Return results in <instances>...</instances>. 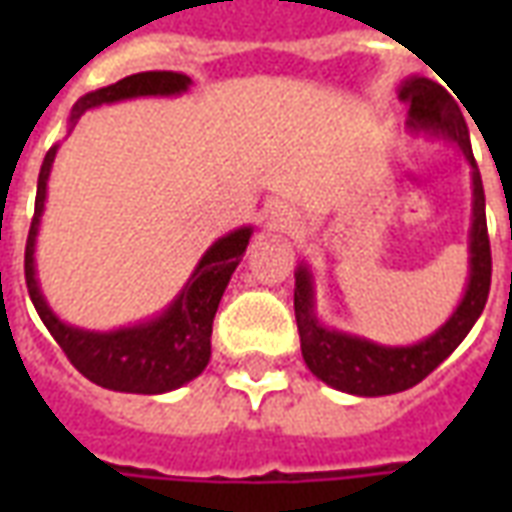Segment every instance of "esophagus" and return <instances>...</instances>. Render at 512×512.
I'll list each match as a JSON object with an SVG mask.
<instances>
[{
  "instance_id": "34e87169",
  "label": "esophagus",
  "mask_w": 512,
  "mask_h": 512,
  "mask_svg": "<svg viewBox=\"0 0 512 512\" xmlns=\"http://www.w3.org/2000/svg\"><path fill=\"white\" fill-rule=\"evenodd\" d=\"M274 216H277V222L282 230H290V227H293V224H290V216H285V213H274Z\"/></svg>"
}]
</instances>
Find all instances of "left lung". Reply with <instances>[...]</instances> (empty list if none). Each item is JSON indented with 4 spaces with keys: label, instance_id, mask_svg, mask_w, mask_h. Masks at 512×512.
Here are the masks:
<instances>
[{
    "label": "left lung",
    "instance_id": "8db88e82",
    "mask_svg": "<svg viewBox=\"0 0 512 512\" xmlns=\"http://www.w3.org/2000/svg\"><path fill=\"white\" fill-rule=\"evenodd\" d=\"M400 101L408 104V131L428 134L455 142L463 158L472 167V230H469V282L463 299L452 310L439 329L414 345H381L359 337V334L329 329L315 315V285L307 263L296 268V290H293V310L299 323L301 356L312 370V376L340 392L359 397L395 395L411 389L422 378L430 376L447 356L461 345L469 334L491 290V244L485 227V191L480 169L474 164L469 128L441 84L425 76H408L397 87Z\"/></svg>",
    "mask_w": 512,
    "mask_h": 512
}]
</instances>
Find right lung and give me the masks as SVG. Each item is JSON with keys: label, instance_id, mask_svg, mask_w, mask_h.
I'll list each match as a JSON object with an SVG mask.
<instances>
[{"label": "right lung", "instance_id": "right-lung-1", "mask_svg": "<svg viewBox=\"0 0 512 512\" xmlns=\"http://www.w3.org/2000/svg\"><path fill=\"white\" fill-rule=\"evenodd\" d=\"M191 87L189 76L172 71H145L126 76L120 82L101 87L95 93L82 95L71 112V126L87 109L101 104H115L126 98H150V95H180ZM60 145H54L43 158L38 175V197H35V216L29 227L27 252H24V277H27L29 299L38 310L40 321L46 323L51 337L57 340L71 365L90 378L93 384L115 392H134V395H161L197 378L211 359L213 315L219 310L224 288L241 263L246 244L252 238V227H238L222 235L208 246L197 268L191 271L189 282L172 299L167 310L156 318H147L134 326H120L112 332H90L71 323L60 321L49 301L43 296L35 268V244H38L40 219L46 208V189Z\"/></svg>", "mask_w": 512, "mask_h": 512}]
</instances>
